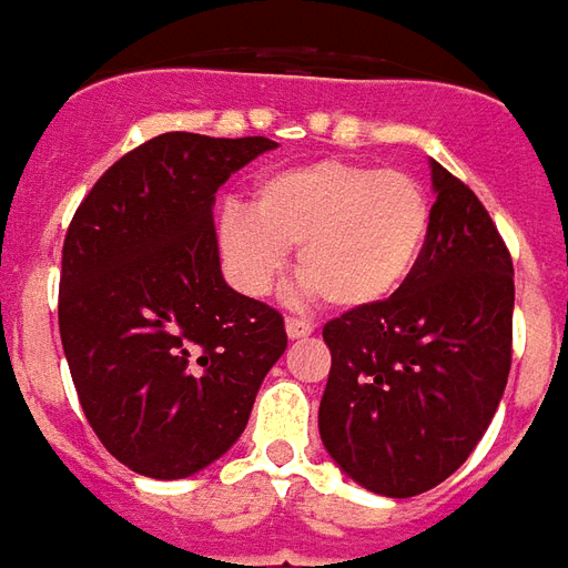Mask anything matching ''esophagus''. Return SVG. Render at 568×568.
<instances>
[{
	"label": "esophagus",
	"mask_w": 568,
	"mask_h": 568,
	"mask_svg": "<svg viewBox=\"0 0 568 568\" xmlns=\"http://www.w3.org/2000/svg\"><path fill=\"white\" fill-rule=\"evenodd\" d=\"M285 334L292 337V341H304L313 334V325L307 320H285Z\"/></svg>",
	"instance_id": "1"
}]
</instances>
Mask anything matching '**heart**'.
Instances as JSON below:
<instances>
[{
    "label": "heart",
    "mask_w": 568,
    "mask_h": 568,
    "mask_svg": "<svg viewBox=\"0 0 568 568\" xmlns=\"http://www.w3.org/2000/svg\"><path fill=\"white\" fill-rule=\"evenodd\" d=\"M428 234L432 203L414 175L328 158L264 175L248 210L227 203L215 248L240 295H271L297 248V276L328 307L371 310L405 288Z\"/></svg>",
    "instance_id": "b5f03b06"
}]
</instances>
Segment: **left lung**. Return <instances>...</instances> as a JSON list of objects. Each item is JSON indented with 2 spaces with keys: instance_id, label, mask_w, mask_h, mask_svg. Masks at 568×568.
Instances as JSON below:
<instances>
[{
  "instance_id": "obj_1",
  "label": "left lung",
  "mask_w": 568,
  "mask_h": 568,
  "mask_svg": "<svg viewBox=\"0 0 568 568\" xmlns=\"http://www.w3.org/2000/svg\"><path fill=\"white\" fill-rule=\"evenodd\" d=\"M432 234L407 285L322 328L325 450L371 493L419 496L484 438L511 371L514 264L471 187L432 161Z\"/></svg>"
}]
</instances>
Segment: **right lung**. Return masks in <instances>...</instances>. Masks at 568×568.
<instances>
[{
    "label": "right lung",
    "instance_id": "1",
    "mask_svg": "<svg viewBox=\"0 0 568 568\" xmlns=\"http://www.w3.org/2000/svg\"><path fill=\"white\" fill-rule=\"evenodd\" d=\"M271 149L161 133L72 215L60 341L84 417L136 475L179 480L231 450L285 353L283 316L224 283L212 222L215 191Z\"/></svg>",
    "mask_w": 568,
    "mask_h": 568
}]
</instances>
